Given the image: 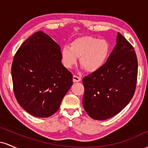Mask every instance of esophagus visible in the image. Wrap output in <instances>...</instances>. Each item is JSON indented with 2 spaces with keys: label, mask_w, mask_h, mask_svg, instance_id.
Instances as JSON below:
<instances>
[{
  "label": "esophagus",
  "mask_w": 148,
  "mask_h": 148,
  "mask_svg": "<svg viewBox=\"0 0 148 148\" xmlns=\"http://www.w3.org/2000/svg\"><path fill=\"white\" fill-rule=\"evenodd\" d=\"M81 81V77H79V76H76L75 75L73 76V81H74V83L79 82V81Z\"/></svg>",
  "instance_id": "esophagus-1"
}]
</instances>
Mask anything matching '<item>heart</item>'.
<instances>
[{"label":"heart","mask_w":148,"mask_h":148,"mask_svg":"<svg viewBox=\"0 0 148 148\" xmlns=\"http://www.w3.org/2000/svg\"><path fill=\"white\" fill-rule=\"evenodd\" d=\"M110 51V45L105 40L84 36L76 39L70 47L64 46L60 51L61 62L65 68L71 69L77 63L88 72H95L106 62Z\"/></svg>","instance_id":"obj_1"}]
</instances>
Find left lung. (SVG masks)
Masks as SVG:
<instances>
[{
    "label": "left lung",
    "instance_id": "1",
    "mask_svg": "<svg viewBox=\"0 0 148 148\" xmlns=\"http://www.w3.org/2000/svg\"><path fill=\"white\" fill-rule=\"evenodd\" d=\"M138 60L134 47L120 33L106 62L83 79V106L90 118L104 120L120 113L133 97Z\"/></svg>",
    "mask_w": 148,
    "mask_h": 148
}]
</instances>
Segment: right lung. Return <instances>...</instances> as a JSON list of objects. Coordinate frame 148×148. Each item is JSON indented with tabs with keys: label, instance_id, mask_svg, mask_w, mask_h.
Segmentation results:
<instances>
[{
	"label": "right lung",
	"instance_id": "1",
	"mask_svg": "<svg viewBox=\"0 0 148 148\" xmlns=\"http://www.w3.org/2000/svg\"><path fill=\"white\" fill-rule=\"evenodd\" d=\"M12 78L18 103L37 118L54 114L73 84L72 74L61 62L60 46L42 31L34 33L18 49Z\"/></svg>",
	"mask_w": 148,
	"mask_h": 148
}]
</instances>
